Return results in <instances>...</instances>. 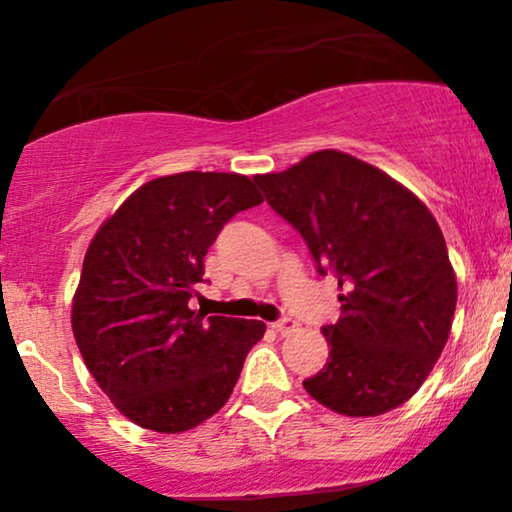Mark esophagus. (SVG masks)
<instances>
[{"label":"esophagus","mask_w":512,"mask_h":512,"mask_svg":"<svg viewBox=\"0 0 512 512\" xmlns=\"http://www.w3.org/2000/svg\"><path fill=\"white\" fill-rule=\"evenodd\" d=\"M296 321H293L291 317H282V319H277V321H272V328H275V331L279 333V335H289V333H293L296 331Z\"/></svg>","instance_id":"obj_1"}]
</instances>
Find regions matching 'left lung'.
I'll return each mask as SVG.
<instances>
[{
  "label": "left lung",
  "instance_id": "1",
  "mask_svg": "<svg viewBox=\"0 0 512 512\" xmlns=\"http://www.w3.org/2000/svg\"><path fill=\"white\" fill-rule=\"evenodd\" d=\"M254 181L342 289L340 319L321 328L331 352L303 382L307 394L347 417L403 405L443 352L457 307L433 214L389 174L333 149Z\"/></svg>",
  "mask_w": 512,
  "mask_h": 512
}]
</instances>
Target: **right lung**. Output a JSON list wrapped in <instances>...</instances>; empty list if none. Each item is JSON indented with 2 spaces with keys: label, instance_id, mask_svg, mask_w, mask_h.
Returning a JSON list of instances; mask_svg holds the SVG:
<instances>
[{
  "label": "right lung",
  "instance_id": "right-lung-1",
  "mask_svg": "<svg viewBox=\"0 0 512 512\" xmlns=\"http://www.w3.org/2000/svg\"><path fill=\"white\" fill-rule=\"evenodd\" d=\"M261 202L242 174L181 172L137 188L97 230L72 328L90 375L130 422L188 431L233 394L265 324L207 317L188 300L221 228Z\"/></svg>",
  "mask_w": 512,
  "mask_h": 512
}]
</instances>
